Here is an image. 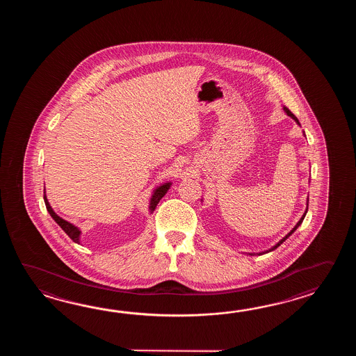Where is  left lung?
<instances>
[{
    "label": "left lung",
    "instance_id": "1",
    "mask_svg": "<svg viewBox=\"0 0 356 356\" xmlns=\"http://www.w3.org/2000/svg\"><path fill=\"white\" fill-rule=\"evenodd\" d=\"M284 111H285V113L288 114L289 117H291V118H293V120H294V121H296V123H298V124H299V126H300V123H299V121H298V118H296V115H294V114L291 113V112H290V111H289V109H288V108H286V106H284ZM304 136H305V134H304ZM308 202H309V197H308V198H307V209H305V212H304V213H302V218H300V220H299V221H298V222H296V227H293V229H291V230H290V232H289L288 234L285 235V236H284V238H282V239H281L280 242L276 243V244H275V245H273V247H271V248H270V250H264V252H259V253H248V254H250V256H256V254H258V256H261V254H265V253H268V252H273V250H276V248H277V247H279V245H281V244H282V243L285 242V241H286V239H288L289 236H290V235L293 234V233H294V232H296V229H298V227H300V224H302V220H304V218H305V215H307V211H308Z\"/></svg>",
    "mask_w": 356,
    "mask_h": 356
}]
</instances>
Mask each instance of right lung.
<instances>
[{
    "label": "right lung",
    "mask_w": 356,
    "mask_h": 356,
    "mask_svg": "<svg viewBox=\"0 0 356 356\" xmlns=\"http://www.w3.org/2000/svg\"><path fill=\"white\" fill-rule=\"evenodd\" d=\"M170 186H172V181H167V183H163V184H160L159 187H156V188L152 191V198H150V204H149V211L150 213L154 212V210L156 209V204H159L160 200L163 198V197L165 196V193H167L169 188H170ZM44 204H46L47 210L49 212V215L52 216V219L62 227V230L66 233V234L74 241V242L77 243V244H80V235H81V230L79 229V227H75L74 224H71V222H68L67 220L62 219L60 216H58L56 212L54 211V209H52V206L49 204L48 202V198L46 196V189H44Z\"/></svg>",
    "instance_id": "1"
}]
</instances>
